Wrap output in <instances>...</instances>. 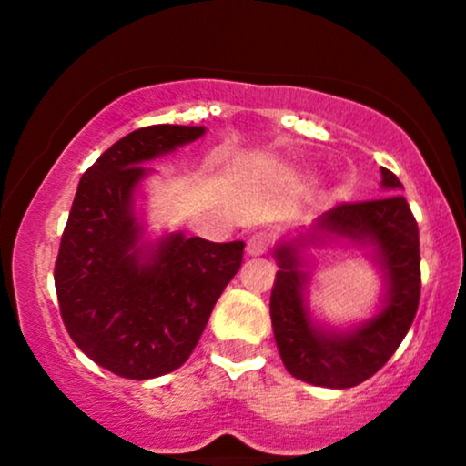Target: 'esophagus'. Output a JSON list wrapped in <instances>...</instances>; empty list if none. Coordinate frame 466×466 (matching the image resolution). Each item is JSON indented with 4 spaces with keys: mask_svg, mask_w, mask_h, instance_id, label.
Wrapping results in <instances>:
<instances>
[{
    "mask_svg": "<svg viewBox=\"0 0 466 466\" xmlns=\"http://www.w3.org/2000/svg\"><path fill=\"white\" fill-rule=\"evenodd\" d=\"M267 248H269V234L267 232L251 234L248 240V254L249 256H263Z\"/></svg>",
    "mask_w": 466,
    "mask_h": 466,
    "instance_id": "34e87169",
    "label": "esophagus"
}]
</instances>
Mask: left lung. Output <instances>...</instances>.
<instances>
[{"label": "left lung", "instance_id": "1", "mask_svg": "<svg viewBox=\"0 0 466 466\" xmlns=\"http://www.w3.org/2000/svg\"><path fill=\"white\" fill-rule=\"evenodd\" d=\"M388 197L344 203L324 212L307 232H289L276 243L280 269L269 313L280 360L289 374L319 388L360 386L381 370L414 322L420 296L419 226L399 177L381 168ZM350 244L363 248L382 276V300L370 319L335 327L310 311L311 247Z\"/></svg>", "mask_w": 466, "mask_h": 466}]
</instances>
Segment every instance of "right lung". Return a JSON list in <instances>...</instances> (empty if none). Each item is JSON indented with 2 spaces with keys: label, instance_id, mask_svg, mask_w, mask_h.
<instances>
[{
  "label": "right lung",
  "instance_id": "add662e5",
  "mask_svg": "<svg viewBox=\"0 0 466 466\" xmlns=\"http://www.w3.org/2000/svg\"><path fill=\"white\" fill-rule=\"evenodd\" d=\"M206 127L153 125L117 140L80 177L55 267L63 322L89 360L125 379L184 366L243 263V240L148 234L140 199L153 159Z\"/></svg>",
  "mask_w": 466,
  "mask_h": 466
}]
</instances>
